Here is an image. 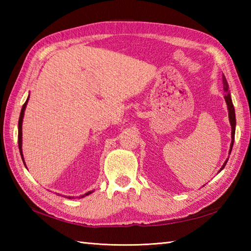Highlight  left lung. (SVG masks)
I'll return each mask as SVG.
<instances>
[{
    "label": "left lung",
    "mask_w": 251,
    "mask_h": 251,
    "mask_svg": "<svg viewBox=\"0 0 251 251\" xmlns=\"http://www.w3.org/2000/svg\"><path fill=\"white\" fill-rule=\"evenodd\" d=\"M222 82H223V90L226 92L225 95V99H226V102L227 105V111H228V120H230V124H231V128H232V132H231V136H232V141H231V146H230V151H228V154H231L232 151V148L234 145V138H235V128H236V119H235V110H234V105L232 102V99H231V93L230 90H228V84L225 75H222ZM228 161V157L226 159V162L223 163L222 167L220 168L219 173L221 170L225 168V166L226 165Z\"/></svg>",
    "instance_id": "left-lung-1"
}]
</instances>
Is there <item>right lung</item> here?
<instances>
[{"label": "right lung", "instance_id": "obj_1", "mask_svg": "<svg viewBox=\"0 0 251 251\" xmlns=\"http://www.w3.org/2000/svg\"><path fill=\"white\" fill-rule=\"evenodd\" d=\"M29 97L30 96H28V98H26V101L25 102V104L23 105V109H21V112H20V116H19V121H18V147H19V152H20V155H21V158H23V162L25 164V166L26 167L25 165V158H24V154H23V122H24V115H25V106H26V103H28L29 101ZM94 191H89L87 192V193H85L84 195H81L78 196V199H82V197H85L89 195L90 193H93ZM67 199H74V196H66Z\"/></svg>", "mask_w": 251, "mask_h": 251}]
</instances>
